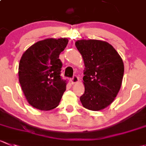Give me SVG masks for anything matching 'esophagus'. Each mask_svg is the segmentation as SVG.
I'll return each instance as SVG.
<instances>
[{
  "mask_svg": "<svg viewBox=\"0 0 146 146\" xmlns=\"http://www.w3.org/2000/svg\"><path fill=\"white\" fill-rule=\"evenodd\" d=\"M78 82H79V78L77 75H74L73 76V77L71 79V82H72V84H76V83H77Z\"/></svg>",
  "mask_w": 146,
  "mask_h": 146,
  "instance_id": "34e87169",
  "label": "esophagus"
}]
</instances>
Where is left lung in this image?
Here are the masks:
<instances>
[{"instance_id": "left-lung-1", "label": "left lung", "mask_w": 146, "mask_h": 146, "mask_svg": "<svg viewBox=\"0 0 146 146\" xmlns=\"http://www.w3.org/2000/svg\"><path fill=\"white\" fill-rule=\"evenodd\" d=\"M84 63V93L80 97L83 107L92 111L105 109L120 91L124 64L109 43L100 40L82 39L75 42Z\"/></svg>"}]
</instances>
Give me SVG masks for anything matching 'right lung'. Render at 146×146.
I'll return each mask as SVG.
<instances>
[{
  "label": "right lung",
  "instance_id": "add662e5",
  "mask_svg": "<svg viewBox=\"0 0 146 146\" xmlns=\"http://www.w3.org/2000/svg\"><path fill=\"white\" fill-rule=\"evenodd\" d=\"M66 38H46L31 46L21 58L19 80L29 104L40 110L59 105L66 90L60 76L62 63L59 56L68 44Z\"/></svg>",
  "mask_w": 146,
  "mask_h": 146
}]
</instances>
